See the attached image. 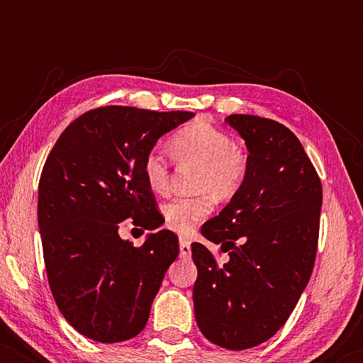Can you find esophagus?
<instances>
[{
	"mask_svg": "<svg viewBox=\"0 0 363 363\" xmlns=\"http://www.w3.org/2000/svg\"><path fill=\"white\" fill-rule=\"evenodd\" d=\"M191 255V242L186 238H180V257H188Z\"/></svg>",
	"mask_w": 363,
	"mask_h": 363,
	"instance_id": "obj_1",
	"label": "esophagus"
}]
</instances>
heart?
<instances>
[{
  "label": "heart",
  "mask_w": 363,
  "mask_h": 363,
  "mask_svg": "<svg viewBox=\"0 0 363 363\" xmlns=\"http://www.w3.org/2000/svg\"><path fill=\"white\" fill-rule=\"evenodd\" d=\"M167 148L178 165H191L193 196L173 198L163 205V216L170 230L186 235L213 211L215 200L235 198L245 185L250 172V155L233 142L226 132L205 121L186 123L168 138ZM142 173L147 186L162 195L170 185V167L158 152L143 157Z\"/></svg>",
  "instance_id": "1"
}]
</instances>
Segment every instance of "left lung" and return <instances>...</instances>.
<instances>
[{
	"label": "left lung",
	"mask_w": 363,
	"mask_h": 363,
	"mask_svg": "<svg viewBox=\"0 0 363 363\" xmlns=\"http://www.w3.org/2000/svg\"><path fill=\"white\" fill-rule=\"evenodd\" d=\"M226 122L246 140L250 172L230 205L201 228L230 259L218 264L205 245H191L198 267L193 301L208 340L245 350L269 340L286 324L311 279L322 183L286 125L246 113H233Z\"/></svg>",
	"instance_id": "obj_1"
}]
</instances>
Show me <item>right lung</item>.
Masks as SVG:
<instances>
[{"label":"right lung","instance_id":"1","mask_svg":"<svg viewBox=\"0 0 363 363\" xmlns=\"http://www.w3.org/2000/svg\"><path fill=\"white\" fill-rule=\"evenodd\" d=\"M195 117L107 106L66 127L44 163L38 221L54 301L77 332L113 344L140 334L178 238L158 231L142 246L118 236L132 218L153 230L165 218L142 173L143 157L158 138Z\"/></svg>","mask_w":363,"mask_h":363}]
</instances>
